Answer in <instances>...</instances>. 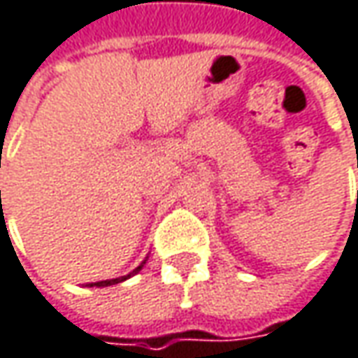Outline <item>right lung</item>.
<instances>
[{"label": "right lung", "instance_id": "obj_1", "mask_svg": "<svg viewBox=\"0 0 358 358\" xmlns=\"http://www.w3.org/2000/svg\"><path fill=\"white\" fill-rule=\"evenodd\" d=\"M141 268H142V265H141V267L134 268V271H132L130 275H126V277H120V279H108V281H97V283H90V287H93V285H95V287H108V285H114V283H120V281H126L128 277L136 275V273H138Z\"/></svg>", "mask_w": 358, "mask_h": 358}]
</instances>
